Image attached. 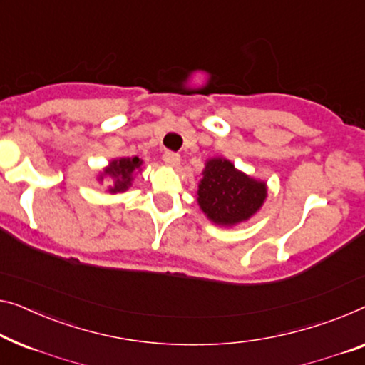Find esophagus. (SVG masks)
Instances as JSON below:
<instances>
[{
    "label": "esophagus",
    "mask_w": 365,
    "mask_h": 365,
    "mask_svg": "<svg viewBox=\"0 0 365 365\" xmlns=\"http://www.w3.org/2000/svg\"><path fill=\"white\" fill-rule=\"evenodd\" d=\"M162 159H164L165 164L170 167H175L180 164V154H177V152H172V150H165L164 155H162Z\"/></svg>",
    "instance_id": "1"
}]
</instances>
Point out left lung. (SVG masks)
I'll return each instance as SVG.
<instances>
[{"label":"left lung","mask_w":365,"mask_h":365,"mask_svg":"<svg viewBox=\"0 0 365 365\" xmlns=\"http://www.w3.org/2000/svg\"><path fill=\"white\" fill-rule=\"evenodd\" d=\"M265 197V183L237 172L231 162H206L198 185V205L216 225L232 226L249 220L262 206Z\"/></svg>","instance_id":"left-lung-1"}]
</instances>
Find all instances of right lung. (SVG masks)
Here are the masks:
<instances>
[{
  "instance_id": "add662e5",
  "label": "right lung",
  "mask_w": 365,
  "mask_h": 365,
  "mask_svg": "<svg viewBox=\"0 0 365 365\" xmlns=\"http://www.w3.org/2000/svg\"><path fill=\"white\" fill-rule=\"evenodd\" d=\"M140 164H143V160H140L139 157H133V159L124 157V159L113 160L110 167L105 170V175H110L114 178V187L110 190V192L118 193V192H124V190H128L130 180H133L130 175H133L135 168L140 167Z\"/></svg>"
}]
</instances>
